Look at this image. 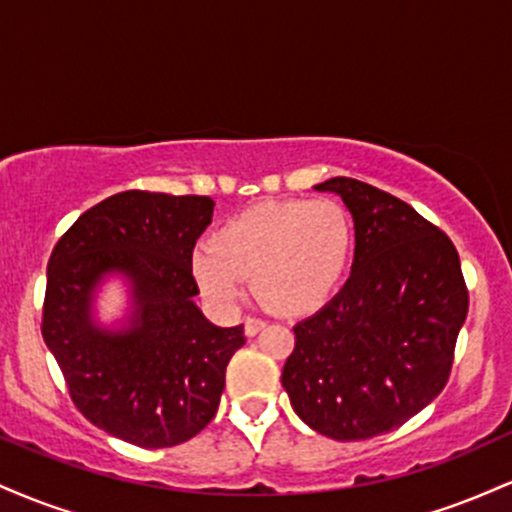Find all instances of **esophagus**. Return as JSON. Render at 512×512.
I'll return each instance as SVG.
<instances>
[{"instance_id":"esophagus-1","label":"esophagus","mask_w":512,"mask_h":512,"mask_svg":"<svg viewBox=\"0 0 512 512\" xmlns=\"http://www.w3.org/2000/svg\"><path fill=\"white\" fill-rule=\"evenodd\" d=\"M264 325H267V322L260 320V317H245V337H255Z\"/></svg>"}]
</instances>
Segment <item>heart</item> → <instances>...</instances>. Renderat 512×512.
I'll return each mask as SVG.
<instances>
[{
  "mask_svg": "<svg viewBox=\"0 0 512 512\" xmlns=\"http://www.w3.org/2000/svg\"><path fill=\"white\" fill-rule=\"evenodd\" d=\"M354 250V226L332 199H274L228 219L211 248L192 252L197 289L221 313H233L252 279L264 308L279 315H310L342 286Z\"/></svg>",
  "mask_w": 512,
  "mask_h": 512,
  "instance_id": "b5f03b06",
  "label": "heart"
}]
</instances>
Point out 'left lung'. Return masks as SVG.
<instances>
[{
  "label": "left lung",
  "instance_id": "1",
  "mask_svg": "<svg viewBox=\"0 0 512 512\" xmlns=\"http://www.w3.org/2000/svg\"><path fill=\"white\" fill-rule=\"evenodd\" d=\"M356 226L349 281L293 327L281 385L313 431L366 440L402 426L450 378L469 293L452 240L407 202L354 178H332Z\"/></svg>",
  "mask_w": 512,
  "mask_h": 512
}]
</instances>
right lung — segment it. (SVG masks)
I'll return each mask as SVG.
<instances>
[{
  "label": "right lung",
  "instance_id": "right-lung-1",
  "mask_svg": "<svg viewBox=\"0 0 512 512\" xmlns=\"http://www.w3.org/2000/svg\"><path fill=\"white\" fill-rule=\"evenodd\" d=\"M209 197L127 190L103 199L57 240L48 262L43 339L74 407L110 436L173 448L214 419L243 325L216 327L195 305L192 250ZM133 281V325L98 331L90 298L105 273Z\"/></svg>",
  "mask_w": 512,
  "mask_h": 512
}]
</instances>
